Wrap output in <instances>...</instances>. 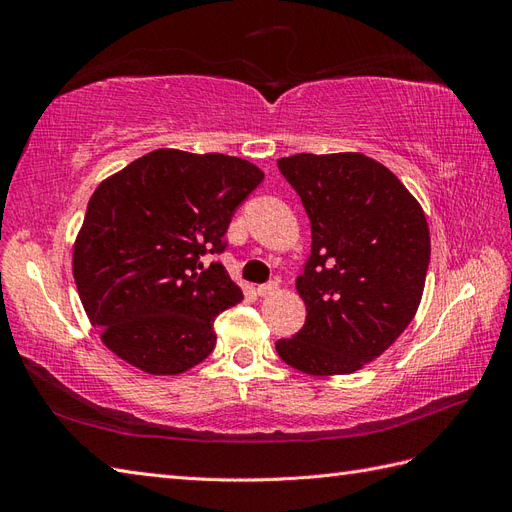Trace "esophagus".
I'll use <instances>...</instances> for the list:
<instances>
[{
	"label": "esophagus",
	"instance_id": "esophagus-1",
	"mask_svg": "<svg viewBox=\"0 0 512 512\" xmlns=\"http://www.w3.org/2000/svg\"><path fill=\"white\" fill-rule=\"evenodd\" d=\"M256 292H258V297H269V294H275V292H277V284H275V282L260 284V286L256 288Z\"/></svg>",
	"mask_w": 512,
	"mask_h": 512
}]
</instances>
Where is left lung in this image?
I'll use <instances>...</instances> for the list:
<instances>
[{"mask_svg":"<svg viewBox=\"0 0 512 512\" xmlns=\"http://www.w3.org/2000/svg\"><path fill=\"white\" fill-rule=\"evenodd\" d=\"M312 224V254L297 292L303 329L275 350L309 376L352 374L406 331L431 256L418 200L363 153H297L277 160Z\"/></svg>","mask_w":512,"mask_h":512,"instance_id":"1","label":"left lung"}]
</instances>
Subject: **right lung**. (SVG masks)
<instances>
[{
  "label": "right lung",
  "mask_w": 512,
  "mask_h": 512,
  "mask_svg": "<svg viewBox=\"0 0 512 512\" xmlns=\"http://www.w3.org/2000/svg\"><path fill=\"white\" fill-rule=\"evenodd\" d=\"M265 173L224 153L156 149L89 198L72 273L89 322L119 359L177 376L215 348L213 322L243 299L222 254L237 207Z\"/></svg>",
  "instance_id": "1"
}]
</instances>
